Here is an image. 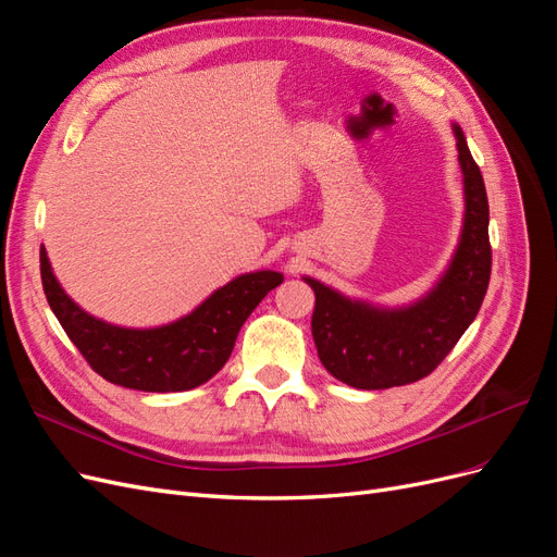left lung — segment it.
I'll use <instances>...</instances> for the list:
<instances>
[{"mask_svg":"<svg viewBox=\"0 0 557 557\" xmlns=\"http://www.w3.org/2000/svg\"><path fill=\"white\" fill-rule=\"evenodd\" d=\"M458 162L465 185V218L458 248L434 288L409 307L385 309L327 288L311 276L315 293L311 334L327 372L360 391L407 385L434 372L474 323L491 283L487 195L479 164L460 125Z\"/></svg>","mask_w":557,"mask_h":557,"instance_id":"8db88e82","label":"left lung"}]
</instances>
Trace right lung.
<instances>
[{"mask_svg": "<svg viewBox=\"0 0 557 557\" xmlns=\"http://www.w3.org/2000/svg\"><path fill=\"white\" fill-rule=\"evenodd\" d=\"M41 283L66 336L109 383L144 393H181L207 383L230 360L237 334L264 295L283 283L281 272L232 278L201 305L160 327H121L83 311L62 290L41 246Z\"/></svg>", "mask_w": 557, "mask_h": 557, "instance_id": "obj_1", "label": "right lung"}]
</instances>
